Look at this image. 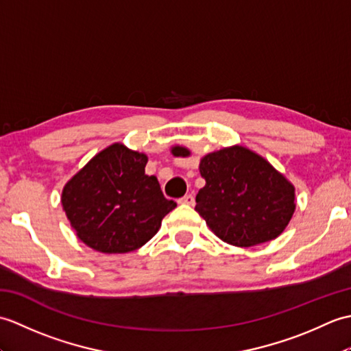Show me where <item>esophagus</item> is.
Segmentation results:
<instances>
[{
  "label": "esophagus",
  "mask_w": 351,
  "mask_h": 351,
  "mask_svg": "<svg viewBox=\"0 0 351 351\" xmlns=\"http://www.w3.org/2000/svg\"><path fill=\"white\" fill-rule=\"evenodd\" d=\"M181 205H193L195 204V197H193V195H185L184 197H181L180 200H178Z\"/></svg>",
  "instance_id": "34e87169"
}]
</instances>
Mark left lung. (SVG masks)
Returning a JSON list of instances; mask_svg holds the SVG:
<instances>
[{
  "label": "left lung",
  "mask_w": 351,
  "mask_h": 351,
  "mask_svg": "<svg viewBox=\"0 0 351 351\" xmlns=\"http://www.w3.org/2000/svg\"><path fill=\"white\" fill-rule=\"evenodd\" d=\"M175 156H190L176 145ZM205 187L196 211L221 241L252 247L278 238L295 211V189L264 156L234 145L206 154L199 162Z\"/></svg>",
  "instance_id": "left-lung-1"
}]
</instances>
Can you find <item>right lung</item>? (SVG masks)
<instances>
[{
	"instance_id": "obj_1",
	"label": "right lung",
	"mask_w": 351,
	"mask_h": 351,
	"mask_svg": "<svg viewBox=\"0 0 351 351\" xmlns=\"http://www.w3.org/2000/svg\"><path fill=\"white\" fill-rule=\"evenodd\" d=\"M146 164V154L113 143L66 182L63 211L88 247L108 255L137 250L175 210L158 180L145 173Z\"/></svg>"
}]
</instances>
